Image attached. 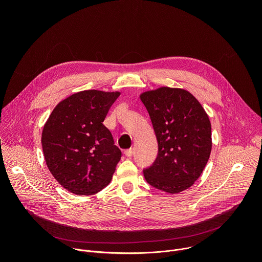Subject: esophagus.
<instances>
[{
  "label": "esophagus",
  "instance_id": "obj_1",
  "mask_svg": "<svg viewBox=\"0 0 262 262\" xmlns=\"http://www.w3.org/2000/svg\"><path fill=\"white\" fill-rule=\"evenodd\" d=\"M133 154H134V151H133V149H132V148L126 149V150L124 151V155H125L126 157H132V156H133Z\"/></svg>",
  "mask_w": 262,
  "mask_h": 262
}]
</instances>
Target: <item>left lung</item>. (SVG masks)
<instances>
[{
	"label": "left lung",
	"instance_id": "8db88e82",
	"mask_svg": "<svg viewBox=\"0 0 262 262\" xmlns=\"http://www.w3.org/2000/svg\"><path fill=\"white\" fill-rule=\"evenodd\" d=\"M140 99L150 116L159 154L145 169L146 181L169 194L188 190L202 174L211 152V124L205 110L189 91L160 87Z\"/></svg>",
	"mask_w": 262,
	"mask_h": 262
}]
</instances>
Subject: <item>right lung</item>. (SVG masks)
<instances>
[{
    "mask_svg": "<svg viewBox=\"0 0 262 262\" xmlns=\"http://www.w3.org/2000/svg\"><path fill=\"white\" fill-rule=\"evenodd\" d=\"M120 92L85 90L60 101L47 120L41 144L47 166L70 193L93 195L110 183L121 159L103 125Z\"/></svg>",
    "mask_w": 262,
    "mask_h": 262,
    "instance_id": "add662e5",
    "label": "right lung"
}]
</instances>
